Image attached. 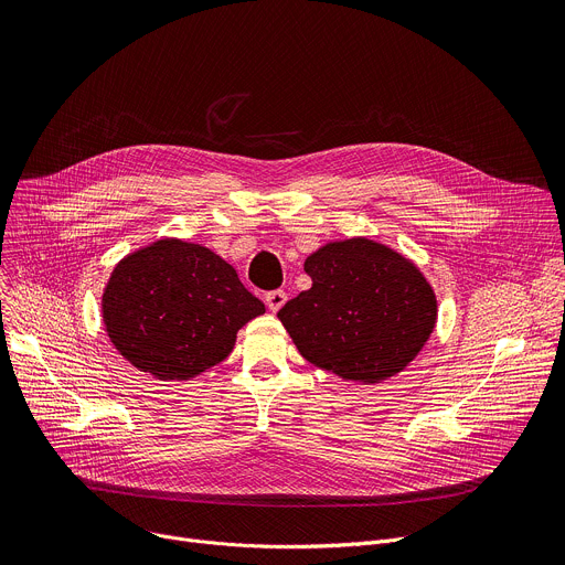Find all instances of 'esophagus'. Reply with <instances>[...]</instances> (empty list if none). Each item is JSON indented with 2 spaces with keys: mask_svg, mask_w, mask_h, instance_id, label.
Returning a JSON list of instances; mask_svg holds the SVG:
<instances>
[{
  "mask_svg": "<svg viewBox=\"0 0 565 565\" xmlns=\"http://www.w3.org/2000/svg\"><path fill=\"white\" fill-rule=\"evenodd\" d=\"M286 299H288V295H286L284 290H273V292L266 295V306H268L273 312H277V310L286 303Z\"/></svg>",
  "mask_w": 565,
  "mask_h": 565,
  "instance_id": "obj_1",
  "label": "esophagus"
}]
</instances>
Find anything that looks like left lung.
<instances>
[{
	"mask_svg": "<svg viewBox=\"0 0 565 565\" xmlns=\"http://www.w3.org/2000/svg\"><path fill=\"white\" fill-rule=\"evenodd\" d=\"M312 286L277 312L301 358L344 382L405 371L429 342L438 299L416 262L369 236L327 241L303 262Z\"/></svg>",
	"mask_w": 565,
	"mask_h": 565,
	"instance_id": "obj_1",
	"label": "left lung"
}]
</instances>
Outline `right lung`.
<instances>
[{
    "mask_svg": "<svg viewBox=\"0 0 565 565\" xmlns=\"http://www.w3.org/2000/svg\"><path fill=\"white\" fill-rule=\"evenodd\" d=\"M100 306L116 351L163 382H188L223 362L236 333L266 312L225 259L177 236L125 255Z\"/></svg>",
    "mask_w": 565,
    "mask_h": 565,
    "instance_id": "obj_1",
    "label": "right lung"
}]
</instances>
